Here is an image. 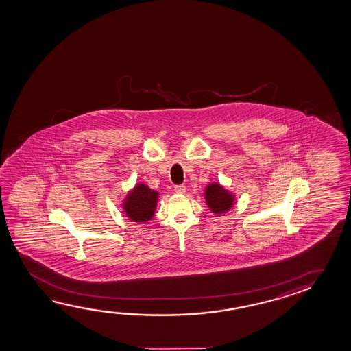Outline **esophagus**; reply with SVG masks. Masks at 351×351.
Returning a JSON list of instances; mask_svg holds the SVG:
<instances>
[{
	"label": "esophagus",
	"instance_id": "1",
	"mask_svg": "<svg viewBox=\"0 0 351 351\" xmlns=\"http://www.w3.org/2000/svg\"><path fill=\"white\" fill-rule=\"evenodd\" d=\"M185 191H186V188H185L184 184H179L174 186V191H176L177 194H184Z\"/></svg>",
	"mask_w": 351,
	"mask_h": 351
}]
</instances>
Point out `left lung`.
<instances>
[{
	"mask_svg": "<svg viewBox=\"0 0 351 351\" xmlns=\"http://www.w3.org/2000/svg\"><path fill=\"white\" fill-rule=\"evenodd\" d=\"M205 199L208 208L214 214H223L234 204V197L231 193L223 189L219 183H211L205 189Z\"/></svg>",
	"mask_w": 351,
	"mask_h": 351,
	"instance_id": "obj_1",
	"label": "left lung"
}]
</instances>
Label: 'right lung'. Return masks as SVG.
<instances>
[{
	"label": "right lung",
	"mask_w": 351,
	"mask_h": 351,
	"mask_svg": "<svg viewBox=\"0 0 351 351\" xmlns=\"http://www.w3.org/2000/svg\"><path fill=\"white\" fill-rule=\"evenodd\" d=\"M158 193L149 189L147 185L137 184L128 194L123 204L125 215L135 222H146L155 215Z\"/></svg>",
	"instance_id": "right-lung-1"
}]
</instances>
